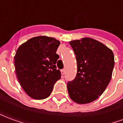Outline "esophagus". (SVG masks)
Wrapping results in <instances>:
<instances>
[{"label": "esophagus", "mask_w": 123, "mask_h": 123, "mask_svg": "<svg viewBox=\"0 0 123 123\" xmlns=\"http://www.w3.org/2000/svg\"><path fill=\"white\" fill-rule=\"evenodd\" d=\"M64 73H65V70H64V69L61 70V74H62L64 75Z\"/></svg>", "instance_id": "1"}]
</instances>
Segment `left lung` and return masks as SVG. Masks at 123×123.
I'll return each mask as SVG.
<instances>
[{"instance_id": "8db88e82", "label": "left lung", "mask_w": 123, "mask_h": 123, "mask_svg": "<svg viewBox=\"0 0 123 123\" xmlns=\"http://www.w3.org/2000/svg\"><path fill=\"white\" fill-rule=\"evenodd\" d=\"M77 61V74L67 84L70 99L78 104L97 99L112 77L115 65L113 51L106 45L90 37L70 41Z\"/></svg>"}]
</instances>
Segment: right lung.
<instances>
[{
  "mask_svg": "<svg viewBox=\"0 0 123 123\" xmlns=\"http://www.w3.org/2000/svg\"><path fill=\"white\" fill-rule=\"evenodd\" d=\"M60 44L55 38L41 35L18 48L14 58L15 72L21 87L30 98L39 100L48 98L55 83L61 79L55 65Z\"/></svg>",
  "mask_w": 123,
  "mask_h": 123,
  "instance_id": "add662e5",
  "label": "right lung"
}]
</instances>
